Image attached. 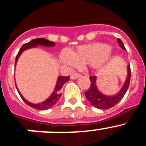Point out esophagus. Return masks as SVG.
Returning a JSON list of instances; mask_svg holds the SVG:
<instances>
[{
	"label": "esophagus",
	"mask_w": 146,
	"mask_h": 146,
	"mask_svg": "<svg viewBox=\"0 0 146 146\" xmlns=\"http://www.w3.org/2000/svg\"><path fill=\"white\" fill-rule=\"evenodd\" d=\"M81 76V74L80 73H74L73 75L70 76V79H78L79 77Z\"/></svg>",
	"instance_id": "esophagus-1"
}]
</instances>
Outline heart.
Instances as JSON below:
<instances>
[{"instance_id": "1", "label": "heart", "mask_w": 146, "mask_h": 146, "mask_svg": "<svg viewBox=\"0 0 146 146\" xmlns=\"http://www.w3.org/2000/svg\"><path fill=\"white\" fill-rule=\"evenodd\" d=\"M111 55L109 46L104 44H92L79 46L70 55L64 54L62 60L70 66L90 64L96 70L102 69Z\"/></svg>"}]
</instances>
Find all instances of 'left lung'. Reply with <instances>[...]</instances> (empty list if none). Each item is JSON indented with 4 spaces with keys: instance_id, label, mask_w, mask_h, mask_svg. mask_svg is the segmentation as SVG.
Masks as SVG:
<instances>
[{
    "instance_id": "1",
    "label": "left lung",
    "mask_w": 146,
    "mask_h": 146,
    "mask_svg": "<svg viewBox=\"0 0 146 146\" xmlns=\"http://www.w3.org/2000/svg\"><path fill=\"white\" fill-rule=\"evenodd\" d=\"M117 41H118V44L120 46V47H122L123 50H125V47L123 43L120 39L117 38ZM96 78L95 76H90V86L88 90L84 92L87 100L90 102V104L93 106H94L96 108H111L117 105V103H119V102L121 101V100L125 96L126 91L128 90L130 84V79H131V67H130V65L128 66V76H127L124 85H123L120 91L115 96H108L100 93L96 88Z\"/></svg>"
}]
</instances>
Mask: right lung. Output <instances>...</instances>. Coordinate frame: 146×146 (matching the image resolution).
Segmentation results:
<instances>
[{
    "mask_svg": "<svg viewBox=\"0 0 146 146\" xmlns=\"http://www.w3.org/2000/svg\"><path fill=\"white\" fill-rule=\"evenodd\" d=\"M42 45V46H54L55 43L53 41H50L49 40H46L45 38H35L33 39V40H32L30 41L29 42L27 43V44H24L23 46L21 47L20 50H19V52L17 54L16 56V58H15V66L16 65V63H17V61H18V58H19V56L21 54L22 52L24 51L25 50L27 49H29V48H31V47H35L37 45ZM70 79V76H61L58 78V81H57V83H56V88H55V90L54 91L52 92V95L50 96V97L47 99L46 100H45L44 102H43L41 103H39V104H33V103H31V102H29L28 101L24 99L22 95L21 94V93L19 92L18 90V88H16L17 90H18V94L19 95L21 96V99L23 100V101L25 102L26 104H27L30 107L33 108L35 109H37V110H47V109L50 108H52L55 104L58 102V100H59V98L61 97L62 96V94H61V89L62 88L63 85L64 84V83H66L67 81Z\"/></svg>",
    "mask_w": 146,
    "mask_h": 146,
    "instance_id": "add662e5",
    "label": "right lung"
}]
</instances>
